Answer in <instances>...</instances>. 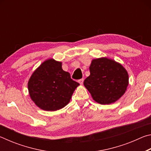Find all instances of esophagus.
I'll return each instance as SVG.
<instances>
[{
	"label": "esophagus",
	"instance_id": "34e87169",
	"mask_svg": "<svg viewBox=\"0 0 151 151\" xmlns=\"http://www.w3.org/2000/svg\"><path fill=\"white\" fill-rule=\"evenodd\" d=\"M78 82L79 83H80V85H83V82H84V79L83 78H81L80 80H78Z\"/></svg>",
	"mask_w": 151,
	"mask_h": 151
}]
</instances>
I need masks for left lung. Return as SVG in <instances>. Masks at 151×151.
<instances>
[{"instance_id": "8db88e82", "label": "left lung", "mask_w": 151, "mask_h": 151, "mask_svg": "<svg viewBox=\"0 0 151 151\" xmlns=\"http://www.w3.org/2000/svg\"><path fill=\"white\" fill-rule=\"evenodd\" d=\"M91 75L84 85L96 103L110 104L124 94L129 85V75L121 64L107 58L93 59L89 67Z\"/></svg>"}]
</instances>
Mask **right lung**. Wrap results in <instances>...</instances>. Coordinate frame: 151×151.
Listing matches in <instances>:
<instances>
[{
  "label": "right lung",
  "mask_w": 151,
  "mask_h": 151,
  "mask_svg": "<svg viewBox=\"0 0 151 151\" xmlns=\"http://www.w3.org/2000/svg\"><path fill=\"white\" fill-rule=\"evenodd\" d=\"M79 85L63 70L62 63L50 58L35 70L28 83L32 101L40 109L55 111L65 107Z\"/></svg>",
  "instance_id": "add662e5"
}]
</instances>
